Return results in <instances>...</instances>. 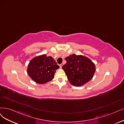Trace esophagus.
Masks as SVG:
<instances>
[{"mask_svg":"<svg viewBox=\"0 0 124 124\" xmlns=\"http://www.w3.org/2000/svg\"><path fill=\"white\" fill-rule=\"evenodd\" d=\"M59 66H60V68H62V64H60V65Z\"/></svg>","mask_w":124,"mask_h":124,"instance_id":"obj_1","label":"esophagus"}]
</instances>
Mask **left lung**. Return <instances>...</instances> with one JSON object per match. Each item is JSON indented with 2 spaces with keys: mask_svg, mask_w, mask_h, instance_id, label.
I'll list each match as a JSON object with an SVG mask.
<instances>
[{
  "mask_svg": "<svg viewBox=\"0 0 124 124\" xmlns=\"http://www.w3.org/2000/svg\"><path fill=\"white\" fill-rule=\"evenodd\" d=\"M65 60L66 63L62 66V69L72 85H83L93 78L95 66L89 58L73 54L66 57Z\"/></svg>",
  "mask_w": 124,
  "mask_h": 124,
  "instance_id": "obj_1",
  "label": "left lung"
}]
</instances>
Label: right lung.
Instances as JSON below:
<instances>
[{"mask_svg":"<svg viewBox=\"0 0 124 124\" xmlns=\"http://www.w3.org/2000/svg\"><path fill=\"white\" fill-rule=\"evenodd\" d=\"M59 68V66L54 58L43 54L34 58L30 61L27 73L34 81L44 84L54 78L55 70Z\"/></svg>","mask_w":124,"mask_h":124,"instance_id":"right-lung-1","label":"right lung"}]
</instances>
